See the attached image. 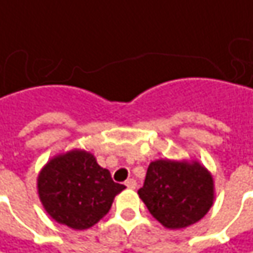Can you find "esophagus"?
<instances>
[{
	"label": "esophagus",
	"mask_w": 253,
	"mask_h": 253,
	"mask_svg": "<svg viewBox=\"0 0 253 253\" xmlns=\"http://www.w3.org/2000/svg\"><path fill=\"white\" fill-rule=\"evenodd\" d=\"M125 186H126L128 189H135V187H136V180L128 179L126 181H125Z\"/></svg>",
	"instance_id": "esophagus-1"
}]
</instances>
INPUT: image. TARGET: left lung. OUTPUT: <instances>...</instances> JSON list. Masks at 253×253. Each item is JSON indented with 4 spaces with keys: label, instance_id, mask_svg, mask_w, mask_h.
I'll list each match as a JSON object with an SVG mask.
<instances>
[{
    "label": "left lung",
    "instance_id": "8db88e82",
    "mask_svg": "<svg viewBox=\"0 0 253 253\" xmlns=\"http://www.w3.org/2000/svg\"><path fill=\"white\" fill-rule=\"evenodd\" d=\"M138 194L163 227L186 228L211 209L214 180L199 162L159 159L149 165Z\"/></svg>",
    "mask_w": 253,
    "mask_h": 253
}]
</instances>
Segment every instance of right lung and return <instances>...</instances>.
<instances>
[{"instance_id": "right-lung-1", "label": "right lung", "mask_w": 253, "mask_h": 253, "mask_svg": "<svg viewBox=\"0 0 253 253\" xmlns=\"http://www.w3.org/2000/svg\"><path fill=\"white\" fill-rule=\"evenodd\" d=\"M124 189L90 152L80 149L54 156L38 176V193L46 212L73 229L97 224Z\"/></svg>"}]
</instances>
